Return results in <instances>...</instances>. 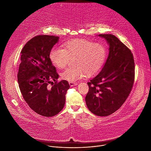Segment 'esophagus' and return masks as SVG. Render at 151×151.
<instances>
[{
	"instance_id": "esophagus-1",
	"label": "esophagus",
	"mask_w": 151,
	"mask_h": 151,
	"mask_svg": "<svg viewBox=\"0 0 151 151\" xmlns=\"http://www.w3.org/2000/svg\"><path fill=\"white\" fill-rule=\"evenodd\" d=\"M69 85H70V87H73V86H75V85H78V83L76 82H70Z\"/></svg>"
}]
</instances>
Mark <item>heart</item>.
<instances>
[{"instance_id": "b5f03b06", "label": "heart", "mask_w": 151, "mask_h": 151, "mask_svg": "<svg viewBox=\"0 0 151 151\" xmlns=\"http://www.w3.org/2000/svg\"><path fill=\"white\" fill-rule=\"evenodd\" d=\"M63 50L52 48L50 52V59L59 69L65 67L70 58H76L73 68L66 69L61 73L63 79L75 82L83 78L86 73L94 75L103 67L106 58V50L100 44L83 39H76L63 45Z\"/></svg>"}]
</instances>
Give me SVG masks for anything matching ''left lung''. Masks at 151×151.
<instances>
[{
    "mask_svg": "<svg viewBox=\"0 0 151 151\" xmlns=\"http://www.w3.org/2000/svg\"><path fill=\"white\" fill-rule=\"evenodd\" d=\"M109 46L101 71L88 82L85 97L88 109L105 116L116 111L130 94L134 80V61L131 51L113 35H99Z\"/></svg>",
    "mask_w": 151,
    "mask_h": 151,
    "instance_id": "8db88e82",
    "label": "left lung"
}]
</instances>
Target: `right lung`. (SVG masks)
<instances>
[{"mask_svg":"<svg viewBox=\"0 0 151 151\" xmlns=\"http://www.w3.org/2000/svg\"><path fill=\"white\" fill-rule=\"evenodd\" d=\"M58 41L59 37L50 35H38L28 41L21 52L17 75L24 100L35 112L47 117L55 116L63 109L70 88L67 81L57 83L59 76L49 57Z\"/></svg>","mask_w":151,"mask_h":151,"instance_id":"obj_1","label":"right lung"}]
</instances>
